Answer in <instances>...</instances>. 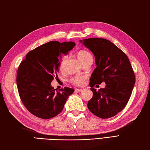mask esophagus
I'll return each instance as SVG.
<instances>
[{"mask_svg":"<svg viewBox=\"0 0 150 150\" xmlns=\"http://www.w3.org/2000/svg\"><path fill=\"white\" fill-rule=\"evenodd\" d=\"M83 89L82 88H76V91H77V92H81V91H83Z\"/></svg>","mask_w":150,"mask_h":150,"instance_id":"34e87169","label":"esophagus"}]
</instances>
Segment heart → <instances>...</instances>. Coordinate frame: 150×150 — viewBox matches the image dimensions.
<instances>
[{"mask_svg":"<svg viewBox=\"0 0 150 150\" xmlns=\"http://www.w3.org/2000/svg\"><path fill=\"white\" fill-rule=\"evenodd\" d=\"M77 57L81 64L88 60H93V57L92 56V54H91L88 52H87V51L83 50L78 51L77 53ZM65 60H66V57L65 56L60 58V60L59 61V65H58V67H59L60 70H62V69H63ZM70 82L76 86H81L83 84L84 79L82 76H76L70 79Z\"/></svg>","mask_w":150,"mask_h":150,"instance_id":"1","label":"heart"}]
</instances>
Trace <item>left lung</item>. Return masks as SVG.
Here are the masks:
<instances>
[{"mask_svg":"<svg viewBox=\"0 0 150 150\" xmlns=\"http://www.w3.org/2000/svg\"><path fill=\"white\" fill-rule=\"evenodd\" d=\"M82 42L96 58V68L90 79L93 97L88 108L101 118H109L126 106L136 82L130 61L125 53L109 40L102 38L85 39ZM103 82L104 89L97 92L94 86Z\"/></svg>","mask_w":150,"mask_h":150,"instance_id":"left-lung-1","label":"left lung"}]
</instances>
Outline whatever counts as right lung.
<instances>
[{
    "label": "right lung",
    "mask_w": 150,
    "mask_h": 150,
    "mask_svg": "<svg viewBox=\"0 0 150 150\" xmlns=\"http://www.w3.org/2000/svg\"><path fill=\"white\" fill-rule=\"evenodd\" d=\"M74 42L50 41L29 52L18 69V93L25 107L42 119L52 118L63 110L74 89L65 87L58 91L51 85L59 71V57L67 54Z\"/></svg>",
    "instance_id": "1"
}]
</instances>
